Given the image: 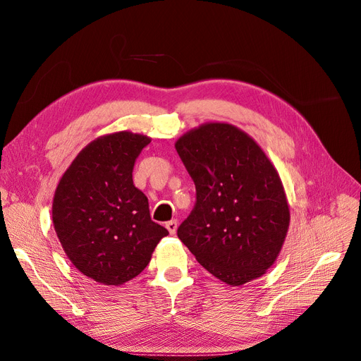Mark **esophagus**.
I'll return each instance as SVG.
<instances>
[{
    "label": "esophagus",
    "instance_id": "obj_1",
    "mask_svg": "<svg viewBox=\"0 0 361 361\" xmlns=\"http://www.w3.org/2000/svg\"><path fill=\"white\" fill-rule=\"evenodd\" d=\"M165 226H166V230L169 231V234H171V235H174V234H176V231H177L178 222H177L176 219H171V221H168V222L165 224Z\"/></svg>",
    "mask_w": 361,
    "mask_h": 361
}]
</instances>
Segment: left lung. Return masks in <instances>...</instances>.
Returning a JSON list of instances; mask_svg holds the SVG:
<instances>
[{
  "label": "left lung",
  "instance_id": "8db88e82",
  "mask_svg": "<svg viewBox=\"0 0 361 361\" xmlns=\"http://www.w3.org/2000/svg\"><path fill=\"white\" fill-rule=\"evenodd\" d=\"M176 149L196 185V203L177 235L202 267L240 287L276 260L290 207L275 166L235 126L207 123L181 136Z\"/></svg>",
  "mask_w": 361,
  "mask_h": 361
}]
</instances>
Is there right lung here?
I'll use <instances>...</instances> for the list:
<instances>
[{"instance_id":"right-lung-1","label":"right lung","mask_w":361,"mask_h":361,"mask_svg":"<svg viewBox=\"0 0 361 361\" xmlns=\"http://www.w3.org/2000/svg\"><path fill=\"white\" fill-rule=\"evenodd\" d=\"M150 139L118 131L90 142L61 177L52 222L71 263L104 286H121L150 262L166 228L150 219L133 166Z\"/></svg>"}]
</instances>
